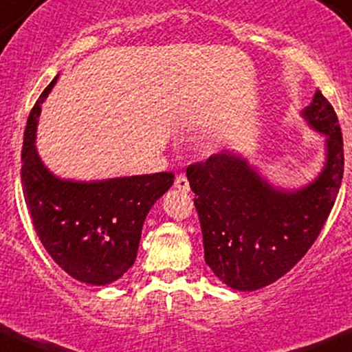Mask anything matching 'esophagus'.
<instances>
[{
	"instance_id": "34e87169",
	"label": "esophagus",
	"mask_w": 352,
	"mask_h": 352,
	"mask_svg": "<svg viewBox=\"0 0 352 352\" xmlns=\"http://www.w3.org/2000/svg\"><path fill=\"white\" fill-rule=\"evenodd\" d=\"M175 188L179 189V191H189V181L184 175H179L175 179Z\"/></svg>"
}]
</instances>
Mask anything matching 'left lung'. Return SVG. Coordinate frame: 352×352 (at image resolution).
<instances>
[{
    "label": "left lung",
    "instance_id": "1",
    "mask_svg": "<svg viewBox=\"0 0 352 352\" xmlns=\"http://www.w3.org/2000/svg\"><path fill=\"white\" fill-rule=\"evenodd\" d=\"M301 116L311 129L326 136L322 171L306 186L276 188L232 151L186 169L196 195L204 261L232 289H261L293 270L334 206L344 173L338 116L319 89Z\"/></svg>",
    "mask_w": 352,
    "mask_h": 352
}]
</instances>
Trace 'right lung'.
I'll return each instance as SVG.
<instances>
[{
  "label": "right lung",
  "mask_w": 352,
  "mask_h": 352,
  "mask_svg": "<svg viewBox=\"0 0 352 352\" xmlns=\"http://www.w3.org/2000/svg\"><path fill=\"white\" fill-rule=\"evenodd\" d=\"M41 93L28 118L21 151V183L39 241L61 270L78 281L106 286L136 261L141 229L149 209L173 186V173L74 181L46 168L36 141Z\"/></svg>",
  "instance_id": "right-lung-1"
}]
</instances>
